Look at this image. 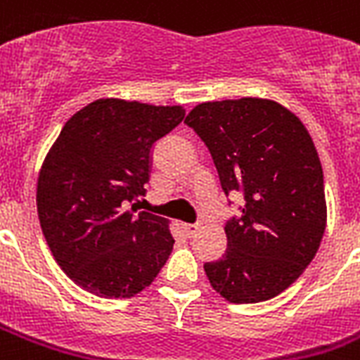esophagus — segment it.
<instances>
[{
  "instance_id": "obj_1",
  "label": "esophagus",
  "mask_w": 360,
  "mask_h": 360,
  "mask_svg": "<svg viewBox=\"0 0 360 360\" xmlns=\"http://www.w3.org/2000/svg\"><path fill=\"white\" fill-rule=\"evenodd\" d=\"M200 230H202L200 224H183V231H185L186 237H194Z\"/></svg>"
}]
</instances>
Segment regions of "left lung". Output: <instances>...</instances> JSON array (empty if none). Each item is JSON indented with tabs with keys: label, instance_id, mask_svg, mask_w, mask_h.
<instances>
[{
	"label": "left lung",
	"instance_id": "1",
	"mask_svg": "<svg viewBox=\"0 0 360 360\" xmlns=\"http://www.w3.org/2000/svg\"><path fill=\"white\" fill-rule=\"evenodd\" d=\"M207 146L226 196L245 205L226 222L228 248L203 265L230 302H262L290 288L314 259L327 224L323 169L304 124L267 98L202 103L186 115Z\"/></svg>",
	"mask_w": 360,
	"mask_h": 360
}]
</instances>
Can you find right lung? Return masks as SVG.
<instances>
[{"label": "right lung", "mask_w": 360, "mask_h": 360, "mask_svg": "<svg viewBox=\"0 0 360 360\" xmlns=\"http://www.w3.org/2000/svg\"><path fill=\"white\" fill-rule=\"evenodd\" d=\"M183 117L181 106L98 98L48 151L37 181L42 233L63 273L93 295L134 297L172 254L168 220L123 205L146 194L153 147Z\"/></svg>", "instance_id": "right-lung-1"}]
</instances>
